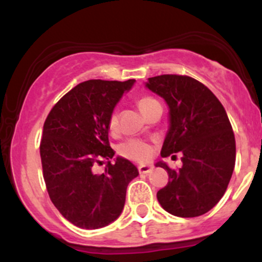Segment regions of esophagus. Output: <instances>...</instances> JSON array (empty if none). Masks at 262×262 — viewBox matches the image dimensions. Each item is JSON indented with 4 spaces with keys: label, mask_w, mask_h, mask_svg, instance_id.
Returning a JSON list of instances; mask_svg holds the SVG:
<instances>
[{
    "label": "esophagus",
    "mask_w": 262,
    "mask_h": 262,
    "mask_svg": "<svg viewBox=\"0 0 262 262\" xmlns=\"http://www.w3.org/2000/svg\"><path fill=\"white\" fill-rule=\"evenodd\" d=\"M138 170H139L140 173H149V172H151L152 165L141 164V165H139V166H138Z\"/></svg>",
    "instance_id": "esophagus-1"
}]
</instances>
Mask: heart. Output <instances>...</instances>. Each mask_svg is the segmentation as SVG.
<instances>
[{"mask_svg":"<svg viewBox=\"0 0 262 262\" xmlns=\"http://www.w3.org/2000/svg\"><path fill=\"white\" fill-rule=\"evenodd\" d=\"M156 100L151 97H141L138 101V107L143 112V114L148 111V108L151 104L156 103ZM108 127L111 130H116L118 127V116L113 113L110 117V122H108ZM119 154L124 158L133 159V160H146L150 155H151V146L149 144L144 143V141L137 140V139H129L119 145Z\"/></svg>","mask_w":262,"mask_h":262,"instance_id":"obj_1","label":"heart"}]
</instances>
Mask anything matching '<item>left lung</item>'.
<instances>
[{"mask_svg": "<svg viewBox=\"0 0 262 262\" xmlns=\"http://www.w3.org/2000/svg\"><path fill=\"white\" fill-rule=\"evenodd\" d=\"M145 87L169 107L161 156L182 155L179 170L162 160L155 164L169 173L167 185L156 193L159 203L176 217L202 215L223 197L235 165V138L227 112L208 87L189 76L149 77Z\"/></svg>", "mask_w": 262, "mask_h": 262, "instance_id": "obj_1", "label": "left lung"}]
</instances>
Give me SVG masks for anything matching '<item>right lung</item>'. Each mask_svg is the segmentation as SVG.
I'll return each mask as SVG.
<instances>
[{"label": "right lung", "instance_id": "right-lung-1", "mask_svg": "<svg viewBox=\"0 0 262 262\" xmlns=\"http://www.w3.org/2000/svg\"><path fill=\"white\" fill-rule=\"evenodd\" d=\"M135 80H89L60 98L48 114L40 158L48 193L70 223L98 229L121 215L129 182L139 175L135 165L117 156L108 143V122ZM107 160L105 172L93 171Z\"/></svg>", "mask_w": 262, "mask_h": 262}]
</instances>
